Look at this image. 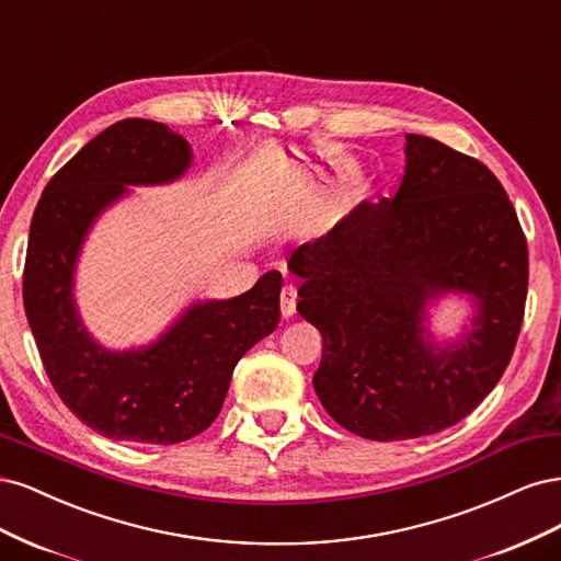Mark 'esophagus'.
<instances>
[{"label":"esophagus","mask_w":561,"mask_h":561,"mask_svg":"<svg viewBox=\"0 0 561 561\" xmlns=\"http://www.w3.org/2000/svg\"><path fill=\"white\" fill-rule=\"evenodd\" d=\"M296 300H298L296 286H294V284H286V286L282 288V296H279V310H282V317H284V319L296 314Z\"/></svg>","instance_id":"esophagus-1"}]
</instances>
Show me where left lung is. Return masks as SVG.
<instances>
[{
  "instance_id": "1",
  "label": "left lung",
  "mask_w": 561,
  "mask_h": 561,
  "mask_svg": "<svg viewBox=\"0 0 561 561\" xmlns=\"http://www.w3.org/2000/svg\"><path fill=\"white\" fill-rule=\"evenodd\" d=\"M288 270L298 312L323 337L312 382L331 417L368 440L438 433L473 412L511 364L529 284L527 238L508 193L480 160L405 135L393 197L364 201ZM477 302L472 329L433 343L425 307Z\"/></svg>"
}]
</instances>
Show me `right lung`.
Listing matches in <instances>:
<instances>
[{
  "label": "right lung",
  "mask_w": 561,
  "mask_h": 561,
  "mask_svg": "<svg viewBox=\"0 0 561 561\" xmlns=\"http://www.w3.org/2000/svg\"><path fill=\"white\" fill-rule=\"evenodd\" d=\"M191 158V144L165 123L118 121L56 172L32 216L30 329L60 401L104 438L174 445L203 433L219 417L238 360L279 323L277 270L242 296L193 302L139 350H106L81 323L75 270L90 226L128 186L170 184Z\"/></svg>",
  "instance_id": "obj_1"
}]
</instances>
